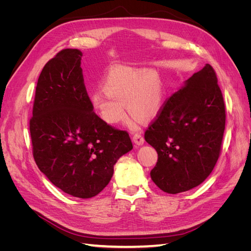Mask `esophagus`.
I'll return each instance as SVG.
<instances>
[{"label": "esophagus", "mask_w": 251, "mask_h": 251, "mask_svg": "<svg viewBox=\"0 0 251 251\" xmlns=\"http://www.w3.org/2000/svg\"><path fill=\"white\" fill-rule=\"evenodd\" d=\"M132 139H133V142L136 144V146H142V144L144 143L143 136L141 134H138V133L134 134Z\"/></svg>", "instance_id": "1"}]
</instances>
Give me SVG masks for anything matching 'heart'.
Here are the masks:
<instances>
[{"label":"heart","mask_w":251,"mask_h":251,"mask_svg":"<svg viewBox=\"0 0 251 251\" xmlns=\"http://www.w3.org/2000/svg\"><path fill=\"white\" fill-rule=\"evenodd\" d=\"M102 92L91 96V107L104 123L116 125L126 118L127 110L141 119H151L160 112L164 90L158 75L147 69L119 66L109 71Z\"/></svg>","instance_id":"1"}]
</instances>
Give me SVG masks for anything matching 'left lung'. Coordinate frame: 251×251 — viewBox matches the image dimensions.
Segmentation results:
<instances>
[{"instance_id": "8db88e82", "label": "left lung", "mask_w": 251, "mask_h": 251, "mask_svg": "<svg viewBox=\"0 0 251 251\" xmlns=\"http://www.w3.org/2000/svg\"><path fill=\"white\" fill-rule=\"evenodd\" d=\"M225 118L216 72L206 64L164 102L144 133L157 151L151 178L161 191L186 192L209 176L221 153Z\"/></svg>"}]
</instances>
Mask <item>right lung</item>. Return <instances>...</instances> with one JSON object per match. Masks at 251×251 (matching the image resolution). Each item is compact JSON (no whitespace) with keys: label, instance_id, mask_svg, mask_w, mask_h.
I'll return each mask as SVG.
<instances>
[{"label":"right lung","instance_id":"1","mask_svg":"<svg viewBox=\"0 0 251 251\" xmlns=\"http://www.w3.org/2000/svg\"><path fill=\"white\" fill-rule=\"evenodd\" d=\"M82 53L64 49L45 65L35 89L30 136L36 165L68 195L92 198L109 184L114 164L133 149L91 107L80 67Z\"/></svg>","mask_w":251,"mask_h":251}]
</instances>
